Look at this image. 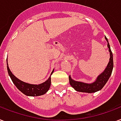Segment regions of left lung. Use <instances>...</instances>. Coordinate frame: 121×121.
<instances>
[{
	"mask_svg": "<svg viewBox=\"0 0 121 121\" xmlns=\"http://www.w3.org/2000/svg\"><path fill=\"white\" fill-rule=\"evenodd\" d=\"M105 38L107 42V47L108 48V51L110 52V59L108 62V65L106 67L104 71L102 73H101L100 75L97 77L96 81H94L92 83H85L80 81H74L72 79L71 76H69V83L74 89L77 91L85 93H95L100 90L106 84L107 81L109 79V78L112 74V69L114 67V62H113V55L112 52L110 49V45L108 43V39L105 36Z\"/></svg>",
	"mask_w": 121,
	"mask_h": 121,
	"instance_id": "left-lung-1",
	"label": "left lung"
}]
</instances>
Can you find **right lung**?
Instances as JSON below:
<instances>
[{
	"instance_id": "1",
	"label": "right lung",
	"mask_w": 121,
	"mask_h": 121,
	"mask_svg": "<svg viewBox=\"0 0 121 121\" xmlns=\"http://www.w3.org/2000/svg\"><path fill=\"white\" fill-rule=\"evenodd\" d=\"M7 65L8 74L9 76L11 77L13 83L17 87V88L19 90H20L25 95L31 96H40L46 93L50 88V85H51V77H50L51 76L48 78V79L47 81L43 83H41L39 85H32V84L23 82L21 81L20 79H19L18 78H17L10 71L9 66H8V64H7ZM53 72L54 71H52L50 75H52Z\"/></svg>"
}]
</instances>
